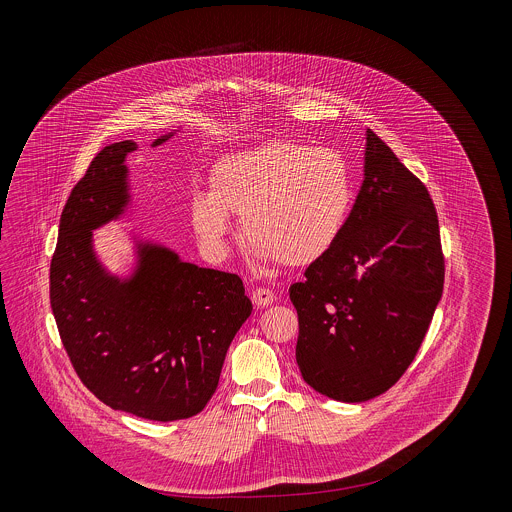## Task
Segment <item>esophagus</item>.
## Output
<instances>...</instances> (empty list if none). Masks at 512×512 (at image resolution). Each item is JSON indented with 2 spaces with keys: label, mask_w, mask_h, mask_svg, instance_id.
Here are the masks:
<instances>
[{
  "label": "esophagus",
  "mask_w": 512,
  "mask_h": 512,
  "mask_svg": "<svg viewBox=\"0 0 512 512\" xmlns=\"http://www.w3.org/2000/svg\"><path fill=\"white\" fill-rule=\"evenodd\" d=\"M252 301L258 305V307H268L276 301V295L272 290H266V288H256L252 292Z\"/></svg>",
  "instance_id": "34e87169"
}]
</instances>
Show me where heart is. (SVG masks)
I'll list each match as a JSON object with an SVG mask.
<instances>
[{
	"mask_svg": "<svg viewBox=\"0 0 512 512\" xmlns=\"http://www.w3.org/2000/svg\"><path fill=\"white\" fill-rule=\"evenodd\" d=\"M351 207V169L337 149L270 140L215 163L191 220L213 252H224L234 215L256 260L307 266L337 244Z\"/></svg>",
	"mask_w": 512,
	"mask_h": 512,
	"instance_id": "obj_1",
	"label": "heart"
}]
</instances>
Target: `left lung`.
<instances>
[{
    "instance_id": "1",
    "label": "left lung",
    "mask_w": 512,
    "mask_h": 512,
    "mask_svg": "<svg viewBox=\"0 0 512 512\" xmlns=\"http://www.w3.org/2000/svg\"><path fill=\"white\" fill-rule=\"evenodd\" d=\"M439 222L426 185L372 130L365 181L337 244L290 288L303 380L341 402L392 388L443 292Z\"/></svg>"
}]
</instances>
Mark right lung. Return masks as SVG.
I'll return each instance as SVG.
<instances>
[{
	"label": "right lung",
	"instance_id": "1",
	"mask_svg": "<svg viewBox=\"0 0 512 512\" xmlns=\"http://www.w3.org/2000/svg\"><path fill=\"white\" fill-rule=\"evenodd\" d=\"M134 149L130 140L104 147L74 185L51 258V307L74 372L100 402L173 422L199 414L213 398L252 301L236 274L181 262L153 244L140 246L128 282L100 268L90 230L128 205L124 159Z\"/></svg>",
	"mask_w": 512,
	"mask_h": 512
}]
</instances>
